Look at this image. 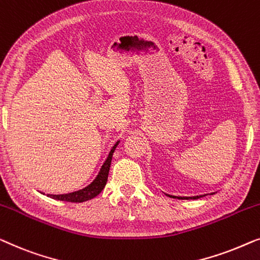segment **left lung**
Segmentation results:
<instances>
[{
    "instance_id": "8db88e82",
    "label": "left lung",
    "mask_w": 260,
    "mask_h": 260,
    "mask_svg": "<svg viewBox=\"0 0 260 260\" xmlns=\"http://www.w3.org/2000/svg\"><path fill=\"white\" fill-rule=\"evenodd\" d=\"M211 194H214V193H211ZM170 197V198H177V199H181V200H194V199H199V198H203V197H205L206 194H202V196H194V197H175V196H170V194H166Z\"/></svg>"
}]
</instances>
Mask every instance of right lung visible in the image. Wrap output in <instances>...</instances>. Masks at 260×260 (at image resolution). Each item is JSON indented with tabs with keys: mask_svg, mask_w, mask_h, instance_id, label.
Instances as JSON below:
<instances>
[{
	"mask_svg": "<svg viewBox=\"0 0 260 260\" xmlns=\"http://www.w3.org/2000/svg\"><path fill=\"white\" fill-rule=\"evenodd\" d=\"M119 142H120V140L116 141L115 145L113 146L111 152H109V154L107 156V159L105 160L104 165L101 166L100 172H99L96 178H95L88 186L79 189V191L66 193V194H47V197H49V198H53L55 200H62V202L83 203V202H87V200L93 199L96 196L100 194V193L102 192V189L105 188L106 184H107L109 167H111L113 153H114L115 148L118 147ZM42 194H45V193H42Z\"/></svg>",
	"mask_w": 260,
	"mask_h": 260,
	"instance_id": "right-lung-1",
	"label": "right lung"
}]
</instances>
